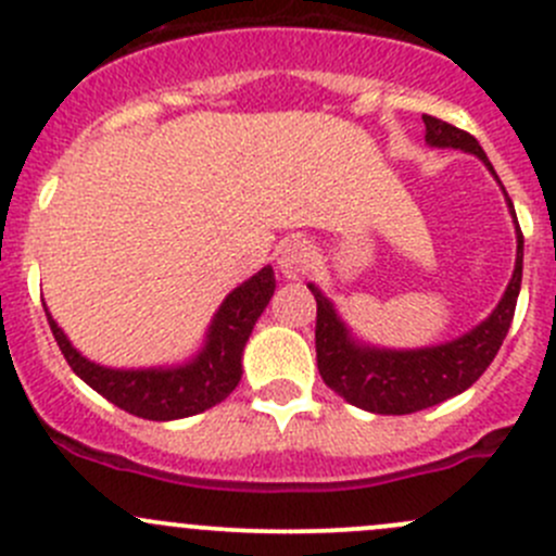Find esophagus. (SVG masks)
Masks as SVG:
<instances>
[{"mask_svg":"<svg viewBox=\"0 0 556 556\" xmlns=\"http://www.w3.org/2000/svg\"><path fill=\"white\" fill-rule=\"evenodd\" d=\"M312 257L314 250L309 242H304V239H290L279 250V268H282V274L288 279H299L309 271Z\"/></svg>","mask_w":556,"mask_h":556,"instance_id":"obj_1","label":"esophagus"}]
</instances>
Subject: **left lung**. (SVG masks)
<instances>
[{"label": "left lung", "instance_id": "1", "mask_svg": "<svg viewBox=\"0 0 556 556\" xmlns=\"http://www.w3.org/2000/svg\"><path fill=\"white\" fill-rule=\"evenodd\" d=\"M425 139L435 148H459L479 155L486 166L484 150L473 137L452 123L439 121L433 115H422ZM495 174V169H492ZM511 204V199H508ZM514 210V204H511ZM517 217V212H514ZM521 228L517 223V268L508 282L506 295L490 319L465 333L463 339L450 344L430 346V350L392 352V350H368L355 344L336 317L330 301L309 285L314 301H317V328H314V346H317V368L323 382L357 408L374 414H414L422 408L435 406L446 397L459 395L468 390L481 374L490 368L511 328L514 312L521 288Z\"/></svg>", "mask_w": 556, "mask_h": 556}]
</instances>
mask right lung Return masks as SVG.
Returning a JSON list of instances; mask_svg holds the SVG:
<instances>
[{
  "label": "right lung",
  "instance_id": "1",
  "mask_svg": "<svg viewBox=\"0 0 556 556\" xmlns=\"http://www.w3.org/2000/svg\"><path fill=\"white\" fill-rule=\"evenodd\" d=\"M274 288H277V279H274L271 266L239 285L212 319L210 341L201 355L188 366L169 368V371H112V368L97 366L86 361L66 341L53 317L48 312L45 314H48L61 355L83 382L134 417L166 422V419L206 412L231 395L233 387L242 379V350L252 333V325L271 301Z\"/></svg>",
  "mask_w": 556,
  "mask_h": 556
}]
</instances>
